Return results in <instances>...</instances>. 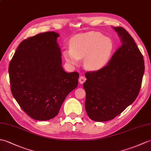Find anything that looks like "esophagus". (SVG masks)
Wrapping results in <instances>:
<instances>
[{
  "mask_svg": "<svg viewBox=\"0 0 151 151\" xmlns=\"http://www.w3.org/2000/svg\"><path fill=\"white\" fill-rule=\"evenodd\" d=\"M79 82H80V83H81V84H82L83 82H85V81L86 80V76H80V78H79Z\"/></svg>",
  "mask_w": 151,
  "mask_h": 151,
  "instance_id": "esophagus-1",
  "label": "esophagus"
}]
</instances>
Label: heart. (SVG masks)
I'll list each match as a JSON object with an SVG mask.
<instances>
[{"mask_svg":"<svg viewBox=\"0 0 151 151\" xmlns=\"http://www.w3.org/2000/svg\"><path fill=\"white\" fill-rule=\"evenodd\" d=\"M113 42L102 34L89 32L80 35L71 40L69 50L64 51L65 60L76 65L78 59L83 60L87 69L96 71L107 64L113 51Z\"/></svg>","mask_w":151,"mask_h":151,"instance_id":"heart-1","label":"heart"}]
</instances>
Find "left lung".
Wrapping results in <instances>:
<instances>
[{
	"mask_svg": "<svg viewBox=\"0 0 151 151\" xmlns=\"http://www.w3.org/2000/svg\"><path fill=\"white\" fill-rule=\"evenodd\" d=\"M122 45L107 65L87 72L83 83L88 116L96 122L112 120L134 102L145 71L143 55L133 38L124 28L113 27Z\"/></svg>",
	"mask_w": 151,
	"mask_h": 151,
	"instance_id": "8db88e82",
	"label": "left lung"
}]
</instances>
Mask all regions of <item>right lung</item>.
I'll return each instance as SVG.
<instances>
[{
  "instance_id": "right-lung-1",
  "label": "right lung",
  "mask_w": 151,
  "mask_h": 151,
  "mask_svg": "<svg viewBox=\"0 0 151 151\" xmlns=\"http://www.w3.org/2000/svg\"><path fill=\"white\" fill-rule=\"evenodd\" d=\"M53 31L27 38L9 65L11 91L25 113L36 120L53 118L68 94L78 86V73H66Z\"/></svg>"
}]
</instances>
